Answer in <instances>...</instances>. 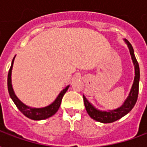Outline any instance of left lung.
<instances>
[{
	"label": "left lung",
	"instance_id": "1",
	"mask_svg": "<svg viewBox=\"0 0 147 147\" xmlns=\"http://www.w3.org/2000/svg\"><path fill=\"white\" fill-rule=\"evenodd\" d=\"M124 42L129 49L130 54L131 56L133 64L135 66V79H134V82H133L131 89L130 90L129 94L123 103V105L114 110L101 111L96 109L90 102H88L86 97L83 95V102H84V105H85V108H86L87 113L89 114V116L92 119L101 123H113L114 121H117V120H119L121 117H124L126 114L128 113L132 109L137 102L138 94H139V78H140L139 63L137 62V60L134 54L132 45H131V43L127 39H124Z\"/></svg>",
	"mask_w": 147,
	"mask_h": 147
}]
</instances>
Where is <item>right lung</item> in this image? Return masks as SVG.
I'll use <instances>...</instances> for the list:
<instances>
[{"mask_svg":"<svg viewBox=\"0 0 147 147\" xmlns=\"http://www.w3.org/2000/svg\"><path fill=\"white\" fill-rule=\"evenodd\" d=\"M15 57L12 61H11V65L10 67V69L8 71V90L9 95H10L12 101L16 104V107L19 109V110L24 115H25L27 117L34 120H45V119H47L49 117L53 116L60 108L63 96L66 93L69 86H67L63 90H61V92L59 94V95L57 97V98L55 99L54 102L49 105H48V106H45L44 108H31V107L27 106V105H26L21 102L20 100L16 97V95L15 94L14 90H13V88H12V85H11V70H12V66H13V63H14Z\"/></svg>","mask_w":147,"mask_h":147,"instance_id":"obj_1","label":"right lung"}]
</instances>
